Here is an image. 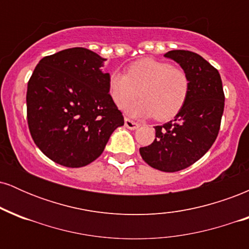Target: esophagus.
Masks as SVG:
<instances>
[{"label":"esophagus","mask_w":249,"mask_h":249,"mask_svg":"<svg viewBox=\"0 0 249 249\" xmlns=\"http://www.w3.org/2000/svg\"><path fill=\"white\" fill-rule=\"evenodd\" d=\"M125 126L127 128H130V130H136V128H138L141 126V124L134 121H131L130 118H125Z\"/></svg>","instance_id":"esophagus-1"}]
</instances>
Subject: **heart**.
Returning <instances> with one entry per match:
<instances>
[{
	"mask_svg": "<svg viewBox=\"0 0 249 249\" xmlns=\"http://www.w3.org/2000/svg\"><path fill=\"white\" fill-rule=\"evenodd\" d=\"M190 91V79L181 68L156 58H142L128 65L126 73L113 72L108 78V92L118 107H124L137 96L142 99L126 107L132 117L173 118L184 107Z\"/></svg>",
	"mask_w": 249,
	"mask_h": 249,
	"instance_id": "b5f03b06",
	"label": "heart"
}]
</instances>
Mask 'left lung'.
<instances>
[{"mask_svg": "<svg viewBox=\"0 0 249 249\" xmlns=\"http://www.w3.org/2000/svg\"><path fill=\"white\" fill-rule=\"evenodd\" d=\"M179 63L190 79L184 107L171 121L156 126V139L141 147L142 160L162 172H178L198 161L218 137L225 93L219 71L198 53L172 50L164 55Z\"/></svg>", "mask_w": 249, "mask_h": 249, "instance_id": "obj_1", "label": "left lung"}]
</instances>
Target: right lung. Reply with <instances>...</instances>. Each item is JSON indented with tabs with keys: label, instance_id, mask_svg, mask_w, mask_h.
I'll return each mask as SVG.
<instances>
[{
	"label": "right lung",
	"instance_id": "obj_1",
	"mask_svg": "<svg viewBox=\"0 0 249 249\" xmlns=\"http://www.w3.org/2000/svg\"><path fill=\"white\" fill-rule=\"evenodd\" d=\"M105 59L85 48L45 56L27 90L28 126L37 147L65 167H83L104 151L124 117L108 93Z\"/></svg>",
	"mask_w": 249,
	"mask_h": 249
}]
</instances>
